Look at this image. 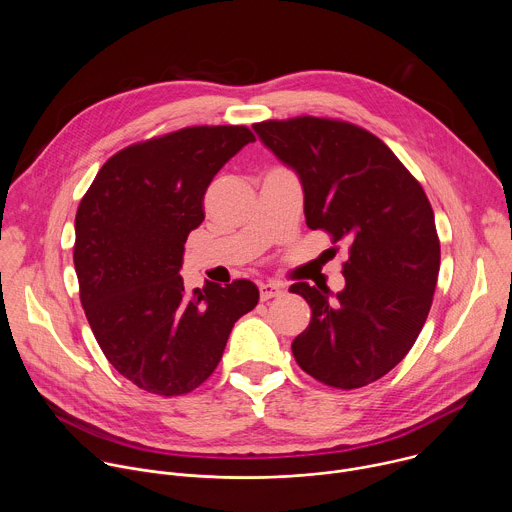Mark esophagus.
<instances>
[{
	"label": "esophagus",
	"instance_id": "obj_1",
	"mask_svg": "<svg viewBox=\"0 0 512 512\" xmlns=\"http://www.w3.org/2000/svg\"><path fill=\"white\" fill-rule=\"evenodd\" d=\"M283 296V289L275 283H261L259 285V298L261 302H267L271 298H281Z\"/></svg>",
	"mask_w": 512,
	"mask_h": 512
}]
</instances>
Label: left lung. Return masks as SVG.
I'll return each mask as SVG.
<instances>
[{
	"mask_svg": "<svg viewBox=\"0 0 512 512\" xmlns=\"http://www.w3.org/2000/svg\"><path fill=\"white\" fill-rule=\"evenodd\" d=\"M253 129L300 174L306 225L348 245L336 300L308 281L289 287L312 308L291 352L328 387L369 385L397 367L427 320L440 273L431 204L387 145L350 121L300 115Z\"/></svg>",
	"mask_w": 512,
	"mask_h": 512,
	"instance_id": "8db88e82",
	"label": "left lung"
}]
</instances>
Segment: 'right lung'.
I'll return each mask as SVG.
<instances>
[{"label": "right lung", "mask_w": 512, "mask_h": 512, "mask_svg": "<svg viewBox=\"0 0 512 512\" xmlns=\"http://www.w3.org/2000/svg\"><path fill=\"white\" fill-rule=\"evenodd\" d=\"M249 141L247 125H194L131 143L79 204L81 304L107 360L143 391L176 397L200 387L235 322L259 302L249 279L186 294L180 275L208 184Z\"/></svg>", "instance_id": "add662e5"}]
</instances>
